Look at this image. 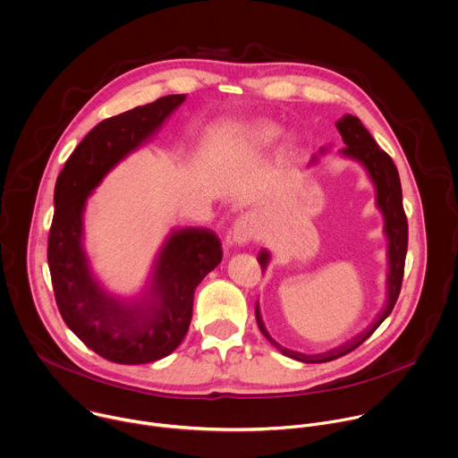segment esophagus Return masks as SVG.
Returning <instances> with one entry per match:
<instances>
[{
	"label": "esophagus",
	"mask_w": 458,
	"mask_h": 458,
	"mask_svg": "<svg viewBox=\"0 0 458 458\" xmlns=\"http://www.w3.org/2000/svg\"><path fill=\"white\" fill-rule=\"evenodd\" d=\"M255 233H257V223L251 216L241 217L233 226V241L239 244H248L250 241H253Z\"/></svg>",
	"instance_id": "esophagus-1"
}]
</instances>
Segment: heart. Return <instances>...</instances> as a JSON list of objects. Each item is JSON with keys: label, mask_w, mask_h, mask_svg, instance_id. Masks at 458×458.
I'll use <instances>...</instances> for the list:
<instances>
[{"label": "heart", "mask_w": 458, "mask_h": 458, "mask_svg": "<svg viewBox=\"0 0 458 458\" xmlns=\"http://www.w3.org/2000/svg\"><path fill=\"white\" fill-rule=\"evenodd\" d=\"M250 139L255 142V144H260V146H266V144H271L273 140H276V137L280 135V128L273 123H267V121H262V123H257L250 128Z\"/></svg>", "instance_id": "b5f03b06"}]
</instances>
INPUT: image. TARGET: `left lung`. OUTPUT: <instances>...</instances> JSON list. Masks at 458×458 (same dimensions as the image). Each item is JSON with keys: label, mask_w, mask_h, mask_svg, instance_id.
Instances as JSON below:
<instances>
[{"label": "left lung", "mask_w": 458, "mask_h": 458, "mask_svg": "<svg viewBox=\"0 0 458 458\" xmlns=\"http://www.w3.org/2000/svg\"><path fill=\"white\" fill-rule=\"evenodd\" d=\"M335 124L344 140V148L341 149V153L344 157L359 160L368 169V173L377 187V203L386 217V233L389 237V300H387L386 310L380 314L377 323L366 330V334H362V335L355 337L352 343L343 344L341 348L332 350L323 355H301V353H294L285 348H280L267 335V332L260 321V314H259V307H257V323H259L260 332L275 346H278L282 350V353H285L291 359L307 362V364H321V362H330L339 357H344L346 353L359 348L368 337H371L373 332L386 321V318L393 312V309L398 301L400 291H402L403 273H405V257H407V246H409V223H407V216L403 210L402 182H400V174H398V169H396L393 158L377 144V140L371 137V133L366 130V126L362 124V121L359 117L346 114ZM267 260H269L267 251H260L259 264L262 266V269L267 266Z\"/></svg>", "instance_id": "8db88e82"}]
</instances>
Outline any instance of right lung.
<instances>
[{"label": "right lung", "mask_w": 458, "mask_h": 458, "mask_svg": "<svg viewBox=\"0 0 458 458\" xmlns=\"http://www.w3.org/2000/svg\"><path fill=\"white\" fill-rule=\"evenodd\" d=\"M185 98L169 94L101 121L71 153L55 183L47 266L56 307L87 348L115 364H148L173 353L189 330L198 284L223 259L212 230L173 232L155 266L151 300L131 307L99 291L80 246L81 212L90 191Z\"/></svg>", "instance_id": "add662e5"}]
</instances>
